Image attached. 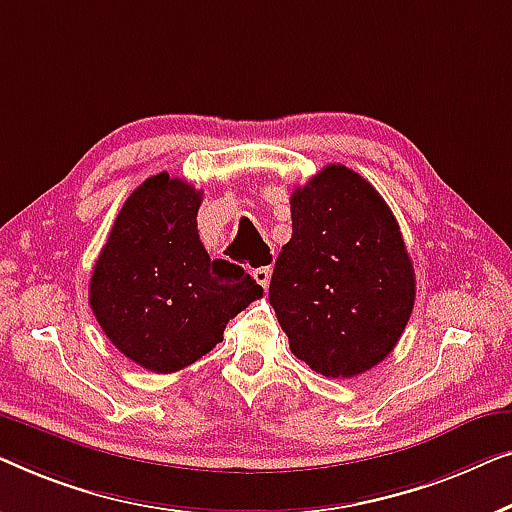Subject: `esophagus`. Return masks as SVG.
<instances>
[{"label": "esophagus", "instance_id": "1", "mask_svg": "<svg viewBox=\"0 0 512 512\" xmlns=\"http://www.w3.org/2000/svg\"><path fill=\"white\" fill-rule=\"evenodd\" d=\"M253 276H255V280L262 287H269V280H271V257H269V262H266L264 266H257V269H253Z\"/></svg>", "mask_w": 512, "mask_h": 512}]
</instances>
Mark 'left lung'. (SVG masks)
I'll return each instance as SVG.
<instances>
[{"mask_svg":"<svg viewBox=\"0 0 512 512\" xmlns=\"http://www.w3.org/2000/svg\"><path fill=\"white\" fill-rule=\"evenodd\" d=\"M290 211L269 304L294 357L327 378L359 376L390 355L413 313L415 271L399 222L343 164L297 187Z\"/></svg>","mask_w":512,"mask_h":512,"instance_id":"8db88e82","label":"left lung"}]
</instances>
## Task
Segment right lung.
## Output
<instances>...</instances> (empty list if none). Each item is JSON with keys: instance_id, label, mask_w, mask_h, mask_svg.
Segmentation results:
<instances>
[{"instance_id": "right-lung-1", "label": "right lung", "mask_w": 512, "mask_h": 512, "mask_svg": "<svg viewBox=\"0 0 512 512\" xmlns=\"http://www.w3.org/2000/svg\"><path fill=\"white\" fill-rule=\"evenodd\" d=\"M201 192L167 171L129 194L92 269L90 308L127 359L174 373L222 341L262 297L253 276L211 259L197 232Z\"/></svg>"}]
</instances>
